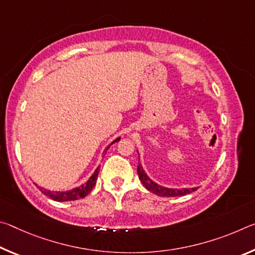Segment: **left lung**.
<instances>
[{"label":"left lung","instance_id":"left-lung-1","mask_svg":"<svg viewBox=\"0 0 255 255\" xmlns=\"http://www.w3.org/2000/svg\"><path fill=\"white\" fill-rule=\"evenodd\" d=\"M137 172H138V176H139V180L141 181V183L144 184V187L147 189L148 191L153 192L159 197H180V196L188 195V193H191L197 190V188L179 190V189H169V188L161 187V185L153 182V181L148 178L147 174H146L145 171L143 170V166H141L140 163L138 164L137 166Z\"/></svg>","mask_w":255,"mask_h":255}]
</instances>
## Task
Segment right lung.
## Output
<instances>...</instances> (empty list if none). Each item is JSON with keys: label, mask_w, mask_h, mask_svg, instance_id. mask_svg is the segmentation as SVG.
Returning <instances> with one entry per match:
<instances>
[{"label": "right lung", "mask_w": 255, "mask_h": 255, "mask_svg": "<svg viewBox=\"0 0 255 255\" xmlns=\"http://www.w3.org/2000/svg\"><path fill=\"white\" fill-rule=\"evenodd\" d=\"M119 139H120V138H117V139L112 141L110 145L116 143V141H118ZM110 145L107 147V150H108V148L110 147ZM98 174H99V167L96 170V172H94L91 178L88 180V182H86L83 185H81V187H79V188H75V189L71 190V191L60 192V191H49V190H46L44 188H39V189L45 196H47L48 198H50V199L56 200V201H72V200L82 199V198L88 196L89 193L91 192V190L93 189L94 185H96Z\"/></svg>", "instance_id": "1"}]
</instances>
